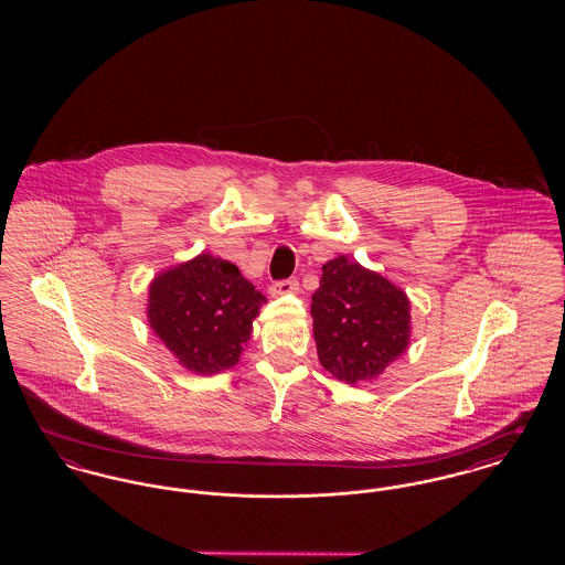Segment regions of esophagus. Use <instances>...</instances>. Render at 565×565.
<instances>
[{
  "label": "esophagus",
  "mask_w": 565,
  "mask_h": 565,
  "mask_svg": "<svg viewBox=\"0 0 565 565\" xmlns=\"http://www.w3.org/2000/svg\"><path fill=\"white\" fill-rule=\"evenodd\" d=\"M269 290L273 296L296 295L298 292V279H279L270 286Z\"/></svg>",
  "instance_id": "34e87169"
}]
</instances>
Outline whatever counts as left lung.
<instances>
[{
  "instance_id": "1",
  "label": "left lung",
  "mask_w": 565,
  "mask_h": 565,
  "mask_svg": "<svg viewBox=\"0 0 565 565\" xmlns=\"http://www.w3.org/2000/svg\"><path fill=\"white\" fill-rule=\"evenodd\" d=\"M411 305L379 273L339 256L322 267L311 296L313 337L323 369L358 383L381 375L408 345Z\"/></svg>"
}]
</instances>
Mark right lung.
<instances>
[{
	"label": "right lung",
	"mask_w": 565,
	"mask_h": 565,
	"mask_svg": "<svg viewBox=\"0 0 565 565\" xmlns=\"http://www.w3.org/2000/svg\"><path fill=\"white\" fill-rule=\"evenodd\" d=\"M265 300L233 263L201 254L152 281L148 320L182 366L214 375L239 362Z\"/></svg>",
	"instance_id": "add662e5"
}]
</instances>
